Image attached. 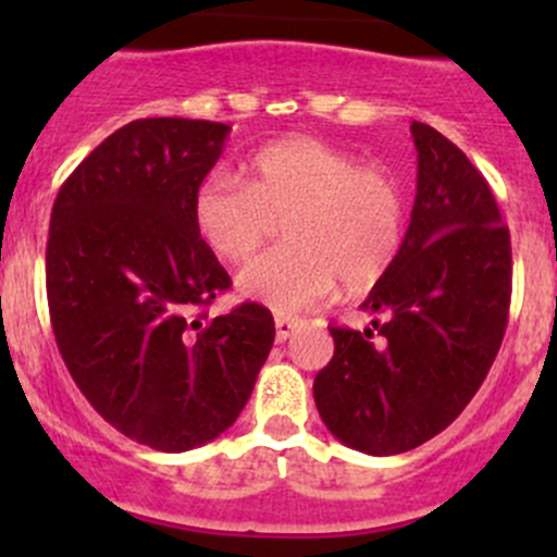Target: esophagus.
Segmentation results:
<instances>
[{"label":"esophagus","mask_w":557,"mask_h":557,"mask_svg":"<svg viewBox=\"0 0 557 557\" xmlns=\"http://www.w3.org/2000/svg\"><path fill=\"white\" fill-rule=\"evenodd\" d=\"M274 329H277V342L290 339L294 334H299L305 329V320L299 318H277L274 320Z\"/></svg>","instance_id":"34e87169"}]
</instances>
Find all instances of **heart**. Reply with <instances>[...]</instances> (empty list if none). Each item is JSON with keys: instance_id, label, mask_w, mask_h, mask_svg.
<instances>
[{"instance_id": "obj_1", "label": "heart", "mask_w": 557, "mask_h": 557, "mask_svg": "<svg viewBox=\"0 0 557 557\" xmlns=\"http://www.w3.org/2000/svg\"><path fill=\"white\" fill-rule=\"evenodd\" d=\"M404 194L383 166L312 137L280 139L247 161V183L207 174L194 194L201 243L226 261H247L283 218L285 243L243 269L239 290L290 314L331 296L377 285L404 239Z\"/></svg>"}]
</instances>
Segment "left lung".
I'll use <instances>...</instances> for the list:
<instances>
[{
	"instance_id": "1",
	"label": "left lung",
	"mask_w": 557,
	"mask_h": 557,
	"mask_svg": "<svg viewBox=\"0 0 557 557\" xmlns=\"http://www.w3.org/2000/svg\"><path fill=\"white\" fill-rule=\"evenodd\" d=\"M418 194L396 261L361 310L371 329L331 325L334 358L312 393L325 429L367 455L434 440L480 391L502 347L512 245L476 166L429 123L412 121Z\"/></svg>"
}]
</instances>
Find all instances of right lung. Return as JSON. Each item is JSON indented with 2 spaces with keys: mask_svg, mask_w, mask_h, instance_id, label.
I'll list each match as a JSON object with an SVG mask.
<instances>
[{
  "mask_svg": "<svg viewBox=\"0 0 557 557\" xmlns=\"http://www.w3.org/2000/svg\"><path fill=\"white\" fill-rule=\"evenodd\" d=\"M228 132L190 117L126 123L50 212L45 285L61 358L107 423L161 453L221 436L274 342L267 307L201 312L232 285L194 226V194Z\"/></svg>",
  "mask_w": 557,
  "mask_h": 557,
  "instance_id": "add662e5",
  "label": "right lung"
}]
</instances>
